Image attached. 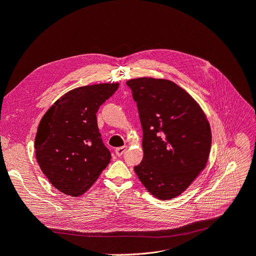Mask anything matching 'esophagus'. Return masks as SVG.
Wrapping results in <instances>:
<instances>
[{
	"label": "esophagus",
	"instance_id": "esophagus-1",
	"mask_svg": "<svg viewBox=\"0 0 256 256\" xmlns=\"http://www.w3.org/2000/svg\"><path fill=\"white\" fill-rule=\"evenodd\" d=\"M126 150V146H120V148H117L116 150H115V153H116V155L117 156H122L123 155V153H124Z\"/></svg>",
	"mask_w": 256,
	"mask_h": 256
}]
</instances>
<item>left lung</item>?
<instances>
[{
    "label": "left lung",
    "mask_w": 256,
    "mask_h": 256,
    "mask_svg": "<svg viewBox=\"0 0 256 256\" xmlns=\"http://www.w3.org/2000/svg\"><path fill=\"white\" fill-rule=\"evenodd\" d=\"M126 85L144 130V159L134 170L150 194L172 200L204 168L210 124L196 101L172 81L138 78Z\"/></svg>",
    "instance_id": "left-lung-1"
}]
</instances>
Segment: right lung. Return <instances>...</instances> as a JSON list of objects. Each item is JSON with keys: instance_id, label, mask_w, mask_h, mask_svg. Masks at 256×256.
Wrapping results in <instances>:
<instances>
[{"instance_id": "1", "label": "right lung", "mask_w": 256, "mask_h": 256, "mask_svg": "<svg viewBox=\"0 0 256 256\" xmlns=\"http://www.w3.org/2000/svg\"><path fill=\"white\" fill-rule=\"evenodd\" d=\"M118 86L103 83L74 88L43 116L34 140L36 162L60 192L82 195L110 164L112 155L103 144L96 114Z\"/></svg>"}]
</instances>
